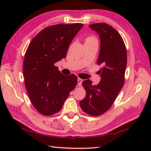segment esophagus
<instances>
[{
    "label": "esophagus",
    "instance_id": "34e87169",
    "mask_svg": "<svg viewBox=\"0 0 151 151\" xmlns=\"http://www.w3.org/2000/svg\"><path fill=\"white\" fill-rule=\"evenodd\" d=\"M83 79H82L79 78V77L78 79H77V84H78L79 86H81L82 83H83Z\"/></svg>",
    "mask_w": 151,
    "mask_h": 151
}]
</instances>
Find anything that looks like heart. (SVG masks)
<instances>
[{
    "instance_id": "heart-1",
    "label": "heart",
    "mask_w": 151,
    "mask_h": 151,
    "mask_svg": "<svg viewBox=\"0 0 151 151\" xmlns=\"http://www.w3.org/2000/svg\"><path fill=\"white\" fill-rule=\"evenodd\" d=\"M84 42H85V44L93 43H98V40L95 36L90 35L86 37V38L84 39Z\"/></svg>"
}]
</instances>
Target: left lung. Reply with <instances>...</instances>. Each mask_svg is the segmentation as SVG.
Wrapping results in <instances>:
<instances>
[{"label": "left lung", "instance_id": "1", "mask_svg": "<svg viewBox=\"0 0 151 151\" xmlns=\"http://www.w3.org/2000/svg\"><path fill=\"white\" fill-rule=\"evenodd\" d=\"M101 40L98 65H101L99 74L101 79L97 85L89 79L83 82L86 96L80 101L83 111L91 116L103 115L111 108L125 81L127 62L125 45L121 35L106 23L90 24Z\"/></svg>", "mask_w": 151, "mask_h": 151}]
</instances>
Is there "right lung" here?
<instances>
[{
	"label": "right lung",
	"mask_w": 151,
	"mask_h": 151,
	"mask_svg": "<svg viewBox=\"0 0 151 151\" xmlns=\"http://www.w3.org/2000/svg\"><path fill=\"white\" fill-rule=\"evenodd\" d=\"M83 26L81 23L48 26L35 36L26 50L25 86L31 103L43 115L60 111L77 84L76 76L62 74L55 63L65 58L70 43Z\"/></svg>",
	"instance_id": "obj_1"
}]
</instances>
